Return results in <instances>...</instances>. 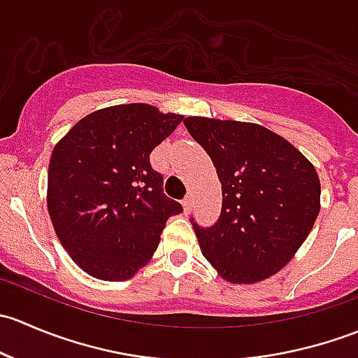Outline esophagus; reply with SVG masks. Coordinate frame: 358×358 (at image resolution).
<instances>
[{
  "label": "esophagus",
  "mask_w": 358,
  "mask_h": 358,
  "mask_svg": "<svg viewBox=\"0 0 358 358\" xmlns=\"http://www.w3.org/2000/svg\"><path fill=\"white\" fill-rule=\"evenodd\" d=\"M182 206H183V213H185V215H189V213L192 211V208H194V201H192V197L187 196L185 199L182 201Z\"/></svg>",
  "instance_id": "1"
}]
</instances>
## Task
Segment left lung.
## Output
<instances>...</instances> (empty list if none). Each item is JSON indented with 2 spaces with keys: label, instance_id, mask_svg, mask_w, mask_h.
<instances>
[{
  "label": "left lung",
  "instance_id": "1",
  "mask_svg": "<svg viewBox=\"0 0 358 358\" xmlns=\"http://www.w3.org/2000/svg\"><path fill=\"white\" fill-rule=\"evenodd\" d=\"M222 183V215L194 223L204 258L222 279L255 284L291 262L320 211L315 168L292 143L255 122L183 119Z\"/></svg>",
  "mask_w": 358,
  "mask_h": 358
}]
</instances>
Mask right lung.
Here are the masks:
<instances>
[{
	"instance_id": "right-lung-1",
	"label": "right lung",
	"mask_w": 358,
	"mask_h": 358,
	"mask_svg": "<svg viewBox=\"0 0 358 358\" xmlns=\"http://www.w3.org/2000/svg\"><path fill=\"white\" fill-rule=\"evenodd\" d=\"M182 119L149 103L106 107L76 122L53 149L50 220L88 275L131 279L152 258L169 216L182 213L150 166V152Z\"/></svg>"
}]
</instances>
